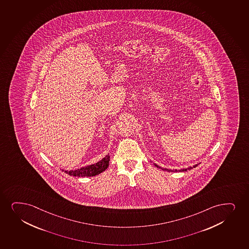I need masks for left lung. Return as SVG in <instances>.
<instances>
[{
	"instance_id": "left-lung-1",
	"label": "left lung",
	"mask_w": 249,
	"mask_h": 249,
	"mask_svg": "<svg viewBox=\"0 0 249 249\" xmlns=\"http://www.w3.org/2000/svg\"><path fill=\"white\" fill-rule=\"evenodd\" d=\"M154 164L155 167H157V168L163 169V170H166V171H169V172H184V171H187V170L192 169L193 168H196V166H198V164H196V165H194L193 167H190V168H187V169H178V170H177V169H175V170H172V169H163V168H161V167H160V166L157 165L156 163H154Z\"/></svg>"
}]
</instances>
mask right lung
<instances>
[{
    "instance_id": "add662e5",
    "label": "right lung",
    "mask_w": 249,
    "mask_h": 249,
    "mask_svg": "<svg viewBox=\"0 0 249 249\" xmlns=\"http://www.w3.org/2000/svg\"><path fill=\"white\" fill-rule=\"evenodd\" d=\"M109 161H110V156H109V154H107L101 161H99V162L94 163V164H91V165L82 167V168L75 169V170H64V169H62V171H65V174L72 175V176L91 177V176H95V175L101 174V173L107 169V167L109 166Z\"/></svg>"
}]
</instances>
